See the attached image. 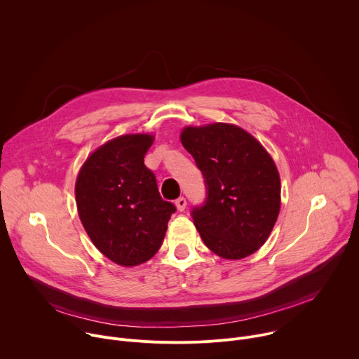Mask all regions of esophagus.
<instances>
[{"mask_svg":"<svg viewBox=\"0 0 359 359\" xmlns=\"http://www.w3.org/2000/svg\"><path fill=\"white\" fill-rule=\"evenodd\" d=\"M175 204H176V209H177L179 212H183V210L186 209V206H187V201H186L184 197H179Z\"/></svg>","mask_w":359,"mask_h":359,"instance_id":"obj_1","label":"esophagus"}]
</instances>
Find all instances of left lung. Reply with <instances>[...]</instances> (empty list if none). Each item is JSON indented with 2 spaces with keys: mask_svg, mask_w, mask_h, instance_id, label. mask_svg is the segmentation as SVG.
Listing matches in <instances>:
<instances>
[{
  "mask_svg": "<svg viewBox=\"0 0 359 359\" xmlns=\"http://www.w3.org/2000/svg\"><path fill=\"white\" fill-rule=\"evenodd\" d=\"M180 142L208 186L193 223L215 254L241 260L270 237L281 208L278 169L266 147L233 123L184 126Z\"/></svg>",
  "mask_w": 359,
  "mask_h": 359,
  "instance_id": "8db88e82",
  "label": "left lung"
}]
</instances>
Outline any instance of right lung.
Masks as SVG:
<instances>
[{
    "instance_id": "1",
    "label": "right lung",
    "mask_w": 359,
    "mask_h": 359,
    "mask_svg": "<svg viewBox=\"0 0 359 359\" xmlns=\"http://www.w3.org/2000/svg\"><path fill=\"white\" fill-rule=\"evenodd\" d=\"M153 133H128L96 147L81 166L75 200L93 245L122 267L146 263L158 252L176 208L165 201L143 163Z\"/></svg>"
}]
</instances>
